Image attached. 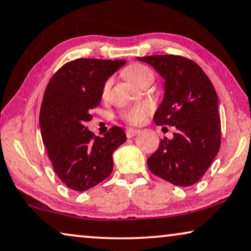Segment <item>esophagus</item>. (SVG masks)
I'll use <instances>...</instances> for the list:
<instances>
[{
  "mask_svg": "<svg viewBox=\"0 0 251 251\" xmlns=\"http://www.w3.org/2000/svg\"><path fill=\"white\" fill-rule=\"evenodd\" d=\"M138 132H139V130H137V129H132V128H128V129L126 130V137H128V138H132V137H134Z\"/></svg>",
  "mask_w": 251,
  "mask_h": 251,
  "instance_id": "esophagus-1",
  "label": "esophagus"
}]
</instances>
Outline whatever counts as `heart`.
Returning <instances> with one entry per match:
<instances>
[{
	"label": "heart",
	"mask_w": 251,
	"mask_h": 251,
	"mask_svg": "<svg viewBox=\"0 0 251 251\" xmlns=\"http://www.w3.org/2000/svg\"><path fill=\"white\" fill-rule=\"evenodd\" d=\"M125 77L128 79L130 82H132L133 85L138 87H141L146 85L148 82H152L154 80V74L150 68L146 65L133 63L129 65L128 68H126V70L123 71ZM111 87V79L106 80L103 86V95H106L110 90ZM151 108L146 104H139L136 106L126 108V111L122 112L121 117L126 122L130 123V125H139L145 120V118L150 114Z\"/></svg>",
	"instance_id": "1"
}]
</instances>
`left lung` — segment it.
<instances>
[{
	"label": "left lung",
	"instance_id": "8db88e82",
	"mask_svg": "<svg viewBox=\"0 0 251 251\" xmlns=\"http://www.w3.org/2000/svg\"><path fill=\"white\" fill-rule=\"evenodd\" d=\"M164 79V97L154 114L157 126L176 128L147 159L151 172L179 187L201 179L221 147L219 101L199 65L179 55L138 57Z\"/></svg>",
	"mask_w": 251,
	"mask_h": 251
}]
</instances>
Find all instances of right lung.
I'll list each match as a JSON object with an SVG mask.
<instances>
[{"label": "right lung", "mask_w": 251, "mask_h": 251, "mask_svg": "<svg viewBox=\"0 0 251 251\" xmlns=\"http://www.w3.org/2000/svg\"><path fill=\"white\" fill-rule=\"evenodd\" d=\"M125 60L77 59L62 65L47 85L39 126L43 143L59 179L68 188L86 191L112 173L114 151L126 140L123 129L112 126L103 138L86 126L93 119L103 86Z\"/></svg>", "instance_id": "right-lung-1"}]
</instances>
